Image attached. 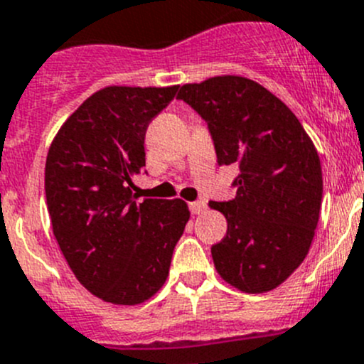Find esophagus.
Segmentation results:
<instances>
[{
  "label": "esophagus",
  "instance_id": "34e87169",
  "mask_svg": "<svg viewBox=\"0 0 364 364\" xmlns=\"http://www.w3.org/2000/svg\"><path fill=\"white\" fill-rule=\"evenodd\" d=\"M205 209H207V205H205V202H202V200H200V202L189 203V210H191V214H202Z\"/></svg>",
  "mask_w": 364,
  "mask_h": 364
}]
</instances>
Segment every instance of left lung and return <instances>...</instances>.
I'll use <instances>...</instances> for the list:
<instances>
[{
    "mask_svg": "<svg viewBox=\"0 0 364 364\" xmlns=\"http://www.w3.org/2000/svg\"><path fill=\"white\" fill-rule=\"evenodd\" d=\"M209 127L218 164H236V198L210 202L227 218V236L213 245L225 282L266 293L306 259L318 225L323 180L318 151L295 114L245 76H214L180 87Z\"/></svg>",
    "mask_w": 364,
    "mask_h": 364,
    "instance_id": "8db88e82",
    "label": "left lung"
}]
</instances>
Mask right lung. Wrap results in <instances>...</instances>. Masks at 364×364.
Here are the masks:
<instances>
[{
	"label": "right lung",
	"mask_w": 364,
	"mask_h": 364,
	"mask_svg": "<svg viewBox=\"0 0 364 364\" xmlns=\"http://www.w3.org/2000/svg\"><path fill=\"white\" fill-rule=\"evenodd\" d=\"M173 87L110 85L89 96L60 127L44 171L48 213L75 277L98 299L136 306L169 273L189 220L184 200L137 203L150 121L175 98Z\"/></svg>",
	"instance_id": "1"
}]
</instances>
